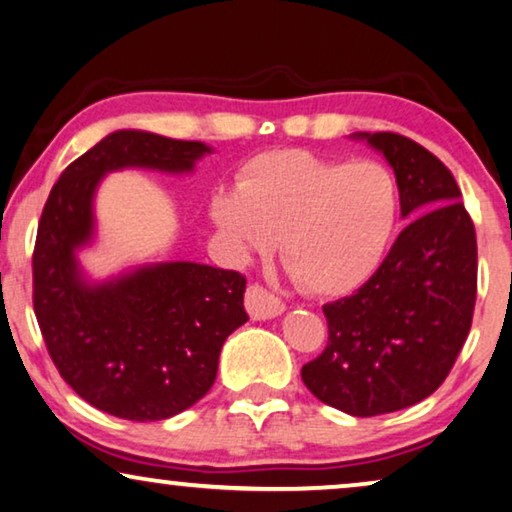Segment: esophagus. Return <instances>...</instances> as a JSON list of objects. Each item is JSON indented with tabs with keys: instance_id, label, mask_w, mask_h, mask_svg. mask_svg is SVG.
<instances>
[{
	"instance_id": "34e87169",
	"label": "esophagus",
	"mask_w": 512,
	"mask_h": 512,
	"mask_svg": "<svg viewBox=\"0 0 512 512\" xmlns=\"http://www.w3.org/2000/svg\"><path fill=\"white\" fill-rule=\"evenodd\" d=\"M244 307H247L249 316L254 321H265V318H274L284 311V302L268 291V288L251 284L244 293Z\"/></svg>"
}]
</instances>
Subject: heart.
<instances>
[{
    "instance_id": "b5f03b06",
    "label": "heart",
    "mask_w": 512,
    "mask_h": 512,
    "mask_svg": "<svg viewBox=\"0 0 512 512\" xmlns=\"http://www.w3.org/2000/svg\"><path fill=\"white\" fill-rule=\"evenodd\" d=\"M399 212L392 173L376 161L323 159L305 150L256 154L238 189H219L210 214L240 261L279 258L295 284L314 295H346L383 261Z\"/></svg>"
}]
</instances>
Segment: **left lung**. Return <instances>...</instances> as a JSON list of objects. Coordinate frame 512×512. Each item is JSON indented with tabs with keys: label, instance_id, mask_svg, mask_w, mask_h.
I'll use <instances>...</instances> for the list:
<instances>
[{
	"label": "left lung",
	"instance_id": "8db88e82",
	"mask_svg": "<svg viewBox=\"0 0 512 512\" xmlns=\"http://www.w3.org/2000/svg\"><path fill=\"white\" fill-rule=\"evenodd\" d=\"M353 138L395 170L411 221L358 291L323 305L328 346L302 381L323 404L369 418L418 404L446 381L471 330L478 247L462 191L432 152L390 131Z\"/></svg>",
	"mask_w": 512,
	"mask_h": 512
}]
</instances>
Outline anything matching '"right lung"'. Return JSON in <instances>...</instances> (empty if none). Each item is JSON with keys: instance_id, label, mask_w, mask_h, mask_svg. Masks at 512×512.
Returning a JSON list of instances; mask_svg holds the SVG:
<instances>
[{"instance_id": "right-lung-1", "label": "right lung", "mask_w": 512, "mask_h": 512, "mask_svg": "<svg viewBox=\"0 0 512 512\" xmlns=\"http://www.w3.org/2000/svg\"><path fill=\"white\" fill-rule=\"evenodd\" d=\"M212 150L198 140L115 131L59 175L36 233L34 314L62 379L110 416H177L212 388L226 337L249 321L247 279L173 261L85 279L76 251L94 238V191L122 168L191 173Z\"/></svg>"}]
</instances>
